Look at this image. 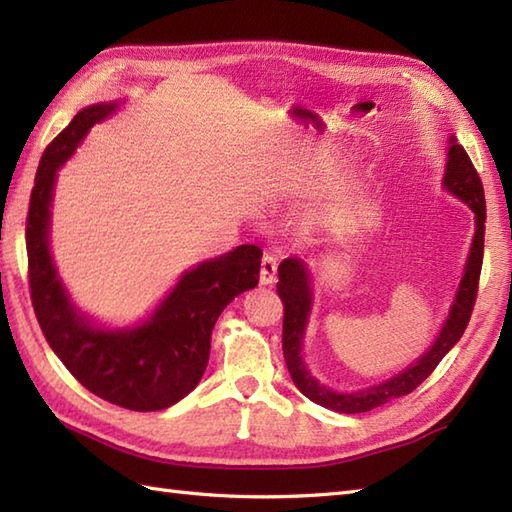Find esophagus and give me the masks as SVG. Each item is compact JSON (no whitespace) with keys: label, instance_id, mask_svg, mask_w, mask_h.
<instances>
[{"label":"esophagus","instance_id":"34e87169","mask_svg":"<svg viewBox=\"0 0 512 512\" xmlns=\"http://www.w3.org/2000/svg\"><path fill=\"white\" fill-rule=\"evenodd\" d=\"M277 281V259L273 255L262 257V270H259V284L273 286Z\"/></svg>","mask_w":512,"mask_h":512}]
</instances>
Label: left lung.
Returning a JSON list of instances; mask_svg holds the SVG:
<instances>
[{
    "mask_svg": "<svg viewBox=\"0 0 512 512\" xmlns=\"http://www.w3.org/2000/svg\"><path fill=\"white\" fill-rule=\"evenodd\" d=\"M449 162L444 169V189L469 206L475 213V237L471 244L469 259H466L464 275L460 281L458 295L449 312V319L444 321V328L440 330L436 343L429 347V352L420 356L416 363H411L405 372L396 374L394 378L385 380V383L367 387L361 391H352V394H341V391L328 389L314 378L306 363H303L301 347H303V334H306V325L312 308V288H310V273L306 264L297 257H288L279 264V284L277 292L279 299L284 301V358L288 365V372L292 383L297 385L303 396L310 398L317 405L339 411V413H363L372 411L385 402L407 396L416 389L424 378L431 376L433 369L438 367L451 347L462 339V334L469 325L471 312L477 297V284H480L482 273V259H484V222H486V202H484V187L482 180L477 176L473 162L466 154L464 147L455 143V138L449 140Z\"/></svg>",
    "mask_w": 512,
    "mask_h": 512,
    "instance_id": "obj_1",
    "label": "left lung"
}]
</instances>
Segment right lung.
Instances as JSON below:
<instances>
[{
  "label": "right lung",
  "mask_w": 512,
  "mask_h": 512,
  "mask_svg": "<svg viewBox=\"0 0 512 512\" xmlns=\"http://www.w3.org/2000/svg\"><path fill=\"white\" fill-rule=\"evenodd\" d=\"M116 107H85L43 151L26 220L30 299L52 352L85 389L118 407L158 411L176 405L200 383L215 321L237 295L257 286L262 248L237 246L187 270L154 314L132 330H105L83 317L50 255L52 189L59 167L90 127Z\"/></svg>",
  "instance_id": "obj_1"
}]
</instances>
